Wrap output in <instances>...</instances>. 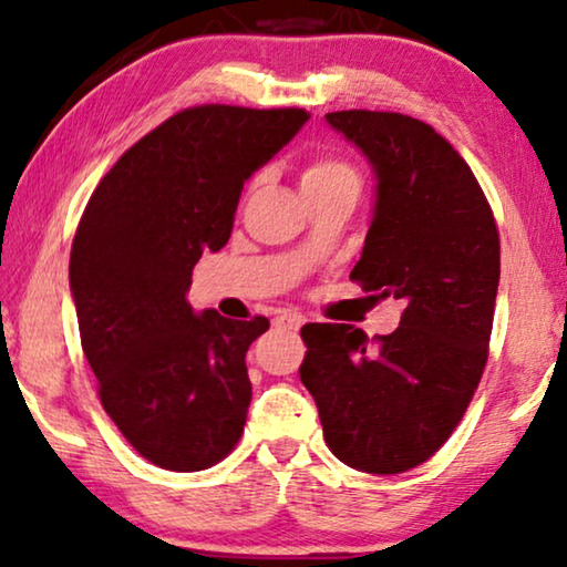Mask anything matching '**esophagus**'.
<instances>
[{
	"label": "esophagus",
	"instance_id": "1",
	"mask_svg": "<svg viewBox=\"0 0 567 567\" xmlns=\"http://www.w3.org/2000/svg\"><path fill=\"white\" fill-rule=\"evenodd\" d=\"M302 323H306V316L295 313V310H285V313L277 318V326H282L287 331H298Z\"/></svg>",
	"mask_w": 567,
	"mask_h": 567
}]
</instances>
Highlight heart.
<instances>
[{"mask_svg": "<svg viewBox=\"0 0 567 567\" xmlns=\"http://www.w3.org/2000/svg\"><path fill=\"white\" fill-rule=\"evenodd\" d=\"M362 187L360 172L344 158L316 156L302 166L300 189L302 193H331V189H347L357 197Z\"/></svg>", "mask_w": 567, "mask_h": 567, "instance_id": "1", "label": "heart"}]
</instances>
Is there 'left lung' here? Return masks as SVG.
I'll return each instance as SVG.
<instances>
[{
    "instance_id": "left-lung-1",
    "label": "left lung",
    "mask_w": 567,
    "mask_h": 567,
    "mask_svg": "<svg viewBox=\"0 0 567 567\" xmlns=\"http://www.w3.org/2000/svg\"><path fill=\"white\" fill-rule=\"evenodd\" d=\"M333 131L362 151L374 205L352 280L401 300V326L370 347L349 323H308L300 380L344 465L395 475L450 440L481 382L501 246L481 185L432 125L341 110Z\"/></svg>"
}]
</instances>
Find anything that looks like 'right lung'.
<instances>
[{
  "instance_id": "obj_1",
  "label": "right lung",
  "mask_w": 567,
  "mask_h": 567,
  "mask_svg": "<svg viewBox=\"0 0 567 567\" xmlns=\"http://www.w3.org/2000/svg\"><path fill=\"white\" fill-rule=\"evenodd\" d=\"M306 110H182L125 151L71 244L69 285L100 401L141 457L195 473L234 450L251 403L246 352L267 318L187 302L205 251L228 244L246 179Z\"/></svg>"
}]
</instances>
